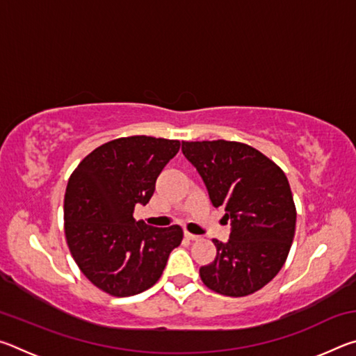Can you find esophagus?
<instances>
[{"mask_svg": "<svg viewBox=\"0 0 356 356\" xmlns=\"http://www.w3.org/2000/svg\"><path fill=\"white\" fill-rule=\"evenodd\" d=\"M185 237L188 238V240H200V238H201L200 236H195V234H191V232H188V231H185Z\"/></svg>", "mask_w": 356, "mask_h": 356, "instance_id": "1", "label": "esophagus"}]
</instances>
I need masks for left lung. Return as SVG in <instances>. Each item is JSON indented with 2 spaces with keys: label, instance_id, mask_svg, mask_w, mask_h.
I'll return each mask as SVG.
<instances>
[{
  "label": "left lung",
  "instance_id": "obj_1",
  "mask_svg": "<svg viewBox=\"0 0 356 356\" xmlns=\"http://www.w3.org/2000/svg\"><path fill=\"white\" fill-rule=\"evenodd\" d=\"M215 207L231 220L227 243L213 238L215 261L200 268L204 284L226 297H246L284 265L295 236V209L284 171L257 149L237 141H182Z\"/></svg>",
  "mask_w": 356,
  "mask_h": 356
}]
</instances>
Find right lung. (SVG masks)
<instances>
[{"instance_id": "add662e5", "label": "right lung", "mask_w": 356, "mask_h": 356, "mask_svg": "<svg viewBox=\"0 0 356 356\" xmlns=\"http://www.w3.org/2000/svg\"><path fill=\"white\" fill-rule=\"evenodd\" d=\"M180 141L136 135L108 141L84 156L70 174L64 196V232L81 273L113 297L152 287L170 252L184 238L182 227H152L134 218L146 206L156 177Z\"/></svg>"}]
</instances>
